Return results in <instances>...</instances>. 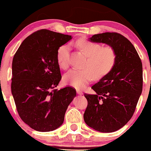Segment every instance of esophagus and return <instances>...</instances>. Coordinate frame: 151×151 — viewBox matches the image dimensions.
I'll use <instances>...</instances> for the list:
<instances>
[{"label": "esophagus", "mask_w": 151, "mask_h": 151, "mask_svg": "<svg viewBox=\"0 0 151 151\" xmlns=\"http://www.w3.org/2000/svg\"><path fill=\"white\" fill-rule=\"evenodd\" d=\"M77 93L79 95H82V94H83L82 91H81V90H79V89H77Z\"/></svg>", "instance_id": "1"}]
</instances>
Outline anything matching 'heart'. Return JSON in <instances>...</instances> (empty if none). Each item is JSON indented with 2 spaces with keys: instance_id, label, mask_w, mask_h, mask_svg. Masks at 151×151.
<instances>
[{
  "instance_id": "1",
  "label": "heart",
  "mask_w": 151,
  "mask_h": 151,
  "mask_svg": "<svg viewBox=\"0 0 151 151\" xmlns=\"http://www.w3.org/2000/svg\"><path fill=\"white\" fill-rule=\"evenodd\" d=\"M77 45L87 60L84 65V70H71L64 76L66 84L78 89H84L92 80L101 79L111 72L116 62V53L111 47H101L96 43L86 38H81L77 41ZM68 50L67 45L58 48L57 52V62L62 69L68 66Z\"/></svg>"
}]
</instances>
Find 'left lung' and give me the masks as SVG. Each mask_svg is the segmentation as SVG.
Listing matches in <instances>:
<instances>
[{
  "mask_svg": "<svg viewBox=\"0 0 151 151\" xmlns=\"http://www.w3.org/2000/svg\"><path fill=\"white\" fill-rule=\"evenodd\" d=\"M89 40L105 43L116 53L113 70L91 86L95 94H84L88 104L84 114L89 127L102 133L125 126L136 109L143 89V67L136 50L117 32L93 35Z\"/></svg>",
  "mask_w": 151,
  "mask_h": 151,
  "instance_id": "left-lung-1",
  "label": "left lung"
}]
</instances>
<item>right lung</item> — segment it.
I'll return each mask as SVG.
<instances>
[{
  "label": "right lung",
  "instance_id": "obj_1",
  "mask_svg": "<svg viewBox=\"0 0 151 151\" xmlns=\"http://www.w3.org/2000/svg\"><path fill=\"white\" fill-rule=\"evenodd\" d=\"M72 36L42 29L26 37L12 63L11 91L17 111L26 124L48 132L63 124L76 90L54 89L62 79L57 52Z\"/></svg>",
  "mask_w": 151,
  "mask_h": 151
}]
</instances>
